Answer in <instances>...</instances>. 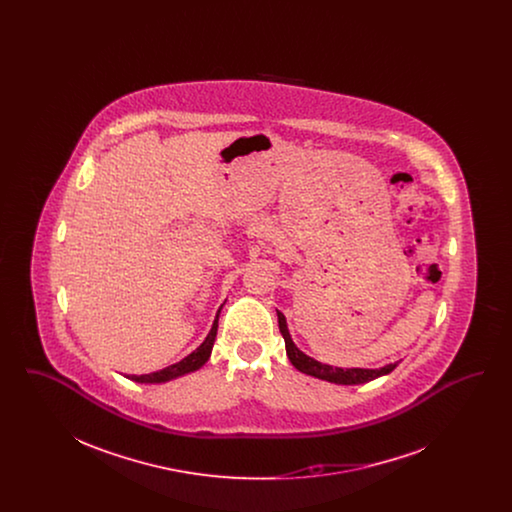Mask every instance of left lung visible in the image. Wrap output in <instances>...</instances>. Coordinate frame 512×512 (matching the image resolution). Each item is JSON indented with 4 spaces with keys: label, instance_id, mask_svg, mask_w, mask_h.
<instances>
[{
    "label": "left lung",
    "instance_id": "1",
    "mask_svg": "<svg viewBox=\"0 0 512 512\" xmlns=\"http://www.w3.org/2000/svg\"><path fill=\"white\" fill-rule=\"evenodd\" d=\"M278 315V326H280V332L284 336L286 341V353H288V359L299 372L303 374H309V376H315L318 380H326V382H332V384H338V386H359V384H366V382H372L380 376H388L391 370L395 368V365L384 366L380 370H365V368H334V366L322 365L315 359L307 357L305 353H301L295 343L292 341V336L288 332V324H286V317L284 313L276 311Z\"/></svg>",
    "mask_w": 512,
    "mask_h": 512
}]
</instances>
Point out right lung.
<instances>
[{
  "label": "right lung",
  "instance_id": "1",
  "mask_svg": "<svg viewBox=\"0 0 512 512\" xmlns=\"http://www.w3.org/2000/svg\"><path fill=\"white\" fill-rule=\"evenodd\" d=\"M217 326H213L211 334L207 336V340L203 341V345L192 353L190 357H186L184 361L176 363V365L169 366V368H163L161 372H153V374H144V376H132L134 380L142 382V384H161V382H169L172 378H178L182 374H188V372H194L197 368L205 365L211 357V351H213V345H215V338H217Z\"/></svg>",
  "mask_w": 512,
  "mask_h": 512
}]
</instances>
